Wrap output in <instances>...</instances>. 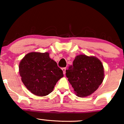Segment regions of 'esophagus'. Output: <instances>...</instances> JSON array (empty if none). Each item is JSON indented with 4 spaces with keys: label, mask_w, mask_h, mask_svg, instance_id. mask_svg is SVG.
<instances>
[{
    "label": "esophagus",
    "mask_w": 124,
    "mask_h": 124,
    "mask_svg": "<svg viewBox=\"0 0 124 124\" xmlns=\"http://www.w3.org/2000/svg\"><path fill=\"white\" fill-rule=\"evenodd\" d=\"M62 70H63V74L64 75H65V73H66V68H62Z\"/></svg>",
    "instance_id": "1"
}]
</instances>
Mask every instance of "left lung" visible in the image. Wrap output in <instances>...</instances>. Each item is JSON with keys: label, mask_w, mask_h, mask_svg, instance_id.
I'll use <instances>...</instances> for the list:
<instances>
[{"label": "left lung", "mask_w": 124, "mask_h": 124, "mask_svg": "<svg viewBox=\"0 0 124 124\" xmlns=\"http://www.w3.org/2000/svg\"><path fill=\"white\" fill-rule=\"evenodd\" d=\"M66 75L77 96L86 97L94 93L103 82V65L96 57L78 55L66 70Z\"/></svg>", "instance_id": "8db88e82"}]
</instances>
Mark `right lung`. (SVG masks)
<instances>
[{
	"mask_svg": "<svg viewBox=\"0 0 124 124\" xmlns=\"http://www.w3.org/2000/svg\"><path fill=\"white\" fill-rule=\"evenodd\" d=\"M21 80L28 90L38 96H45L63 76V71L49 56L48 52L27 54L19 65Z\"/></svg>",
	"mask_w": 124,
	"mask_h": 124,
	"instance_id": "obj_1",
	"label": "right lung"
}]
</instances>
